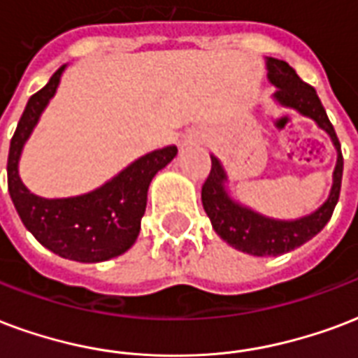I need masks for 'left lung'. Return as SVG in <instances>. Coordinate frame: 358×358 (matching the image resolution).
Wrapping results in <instances>:
<instances>
[{
    "mask_svg": "<svg viewBox=\"0 0 358 358\" xmlns=\"http://www.w3.org/2000/svg\"><path fill=\"white\" fill-rule=\"evenodd\" d=\"M267 78L277 87L273 98L280 106L292 108L301 115L311 117L322 131L328 132L338 152V163L334 169V184L324 205L300 220H273L239 205L227 195L224 186V182L227 180L224 166L218 159L210 155L213 161L210 174L201 189V201L205 206L206 216L210 218L214 231L227 245L252 256H279L313 239L327 226L328 220L332 218L336 203L340 199L341 174H343L340 140L320 104L317 91L311 85L301 81L294 68H290L285 60H277V58H267Z\"/></svg>",
    "mask_w": 358,
    "mask_h": 358,
    "instance_id": "left-lung-1",
    "label": "left lung"
}]
</instances>
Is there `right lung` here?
<instances>
[{
  "mask_svg": "<svg viewBox=\"0 0 358 358\" xmlns=\"http://www.w3.org/2000/svg\"><path fill=\"white\" fill-rule=\"evenodd\" d=\"M64 68L66 64L60 66L24 108L10 138L7 184L22 224L45 248L66 260L94 264L115 258L134 245L145 213L150 182L171 163L178 150L176 145H166L145 153L104 186L78 197L45 199L30 193L18 176V159L45 106L55 96Z\"/></svg>",
  "mask_w": 358,
  "mask_h": 358,
  "instance_id": "obj_1",
  "label": "right lung"
}]
</instances>
